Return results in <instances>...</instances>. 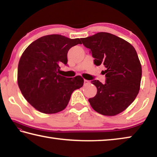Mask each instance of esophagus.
I'll list each match as a JSON object with an SVG mask.
<instances>
[{
	"mask_svg": "<svg viewBox=\"0 0 157 157\" xmlns=\"http://www.w3.org/2000/svg\"><path fill=\"white\" fill-rule=\"evenodd\" d=\"M84 85L89 84V80H86V79H84Z\"/></svg>",
	"mask_w": 157,
	"mask_h": 157,
	"instance_id": "obj_1",
	"label": "esophagus"
}]
</instances>
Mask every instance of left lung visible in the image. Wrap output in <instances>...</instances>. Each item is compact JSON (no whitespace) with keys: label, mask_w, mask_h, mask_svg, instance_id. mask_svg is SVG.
Instances as JSON below:
<instances>
[{"label":"left lung","mask_w":157,"mask_h":157,"mask_svg":"<svg viewBox=\"0 0 157 157\" xmlns=\"http://www.w3.org/2000/svg\"><path fill=\"white\" fill-rule=\"evenodd\" d=\"M85 47L91 50L96 66H103L106 82L91 83L97 94L89 98L91 107L102 115L113 116L123 112L139 94L142 68L136 50L132 44L114 34L98 33L81 38Z\"/></svg>","instance_id":"1"}]
</instances>
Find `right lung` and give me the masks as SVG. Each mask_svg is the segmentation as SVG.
<instances>
[{"instance_id":"obj_1","label":"right lung","mask_w":157,"mask_h":157,"mask_svg":"<svg viewBox=\"0 0 157 157\" xmlns=\"http://www.w3.org/2000/svg\"><path fill=\"white\" fill-rule=\"evenodd\" d=\"M80 39L60 34L40 37L27 47L18 66L17 82L25 99L37 111L56 113L68 105L72 93L83 86L81 76L68 78L58 74L60 63L68 62L69 49Z\"/></svg>"}]
</instances>
